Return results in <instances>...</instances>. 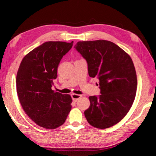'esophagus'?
<instances>
[{
  "label": "esophagus",
  "mask_w": 156,
  "mask_h": 156,
  "mask_svg": "<svg viewBox=\"0 0 156 156\" xmlns=\"http://www.w3.org/2000/svg\"><path fill=\"white\" fill-rule=\"evenodd\" d=\"M82 97L81 95H79V94H72V100L74 102L77 101V100H79V98H81Z\"/></svg>",
  "instance_id": "34e87169"
}]
</instances>
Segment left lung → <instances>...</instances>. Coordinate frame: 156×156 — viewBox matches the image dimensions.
<instances>
[{
    "label": "left lung",
    "instance_id": "left-lung-1",
    "mask_svg": "<svg viewBox=\"0 0 156 156\" xmlns=\"http://www.w3.org/2000/svg\"><path fill=\"white\" fill-rule=\"evenodd\" d=\"M75 48L88 63L90 77H97L99 97L89 96L90 105L84 111L88 123L105 129L119 123L133 105L137 79L130 56L107 40L78 41Z\"/></svg>",
    "mask_w": 156,
    "mask_h": 156
}]
</instances>
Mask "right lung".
Wrapping results in <instances>:
<instances>
[{
	"mask_svg": "<svg viewBox=\"0 0 156 156\" xmlns=\"http://www.w3.org/2000/svg\"><path fill=\"white\" fill-rule=\"evenodd\" d=\"M73 41H47L25 56L18 69L16 89L21 105L40 127L56 129L62 126L72 108V99L51 89L63 56Z\"/></svg>",
	"mask_w": 156,
	"mask_h": 156,
	"instance_id": "right-lung-1",
	"label": "right lung"
}]
</instances>
